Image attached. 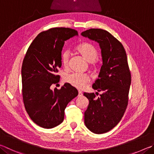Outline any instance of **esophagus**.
Segmentation results:
<instances>
[{"label": "esophagus", "instance_id": "esophagus-1", "mask_svg": "<svg viewBox=\"0 0 154 154\" xmlns=\"http://www.w3.org/2000/svg\"><path fill=\"white\" fill-rule=\"evenodd\" d=\"M83 96L82 92L81 91H79V94H78V97H82Z\"/></svg>", "mask_w": 154, "mask_h": 154}]
</instances>
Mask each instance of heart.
Listing matches in <instances>:
<instances>
[{
	"label": "heart",
	"mask_w": 154,
	"mask_h": 154,
	"mask_svg": "<svg viewBox=\"0 0 154 154\" xmlns=\"http://www.w3.org/2000/svg\"><path fill=\"white\" fill-rule=\"evenodd\" d=\"M77 52L80 54L89 63H93L98 57L97 50L94 46L89 43H82L78 45L76 48ZM61 61L65 68H67L69 61V52L67 50L64 51L61 54ZM66 83L74 88L82 89L84 88L87 83L89 82V77L88 75L72 72L66 75L65 78Z\"/></svg>",
	"instance_id": "b5f03b06"
}]
</instances>
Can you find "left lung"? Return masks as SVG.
Instances as JSON below:
<instances>
[{
	"instance_id": "8db88e82",
	"label": "left lung",
	"mask_w": 154,
	"mask_h": 154,
	"mask_svg": "<svg viewBox=\"0 0 154 154\" xmlns=\"http://www.w3.org/2000/svg\"><path fill=\"white\" fill-rule=\"evenodd\" d=\"M81 35L99 44L102 58L98 79L92 88L103 94L97 98L94 93L83 94L89 102L85 125L92 133H105L120 122L128 104L131 76L127 54L122 44L107 31L90 29Z\"/></svg>"
}]
</instances>
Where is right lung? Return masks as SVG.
I'll return each mask as SVG.
<instances>
[{"mask_svg":"<svg viewBox=\"0 0 154 154\" xmlns=\"http://www.w3.org/2000/svg\"><path fill=\"white\" fill-rule=\"evenodd\" d=\"M78 35L76 30L55 27L41 32L30 44L22 64V95L31 119L40 127L52 128L63 121L65 110L77 96V89L65 83L60 89H50L59 82L61 52L65 42Z\"/></svg>","mask_w":154,"mask_h":154,"instance_id":"right-lung-1","label":"right lung"}]
</instances>
